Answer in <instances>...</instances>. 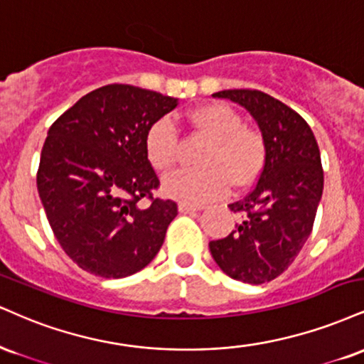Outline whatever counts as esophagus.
Here are the masks:
<instances>
[{
	"label": "esophagus",
	"instance_id": "1",
	"mask_svg": "<svg viewBox=\"0 0 364 364\" xmlns=\"http://www.w3.org/2000/svg\"><path fill=\"white\" fill-rule=\"evenodd\" d=\"M178 210L181 213H191V212H200L203 210V205H191V203H179Z\"/></svg>",
	"mask_w": 364,
	"mask_h": 364
}]
</instances>
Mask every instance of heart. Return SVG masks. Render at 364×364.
<instances>
[{
  "label": "heart",
  "mask_w": 364,
  "mask_h": 364,
  "mask_svg": "<svg viewBox=\"0 0 364 364\" xmlns=\"http://www.w3.org/2000/svg\"><path fill=\"white\" fill-rule=\"evenodd\" d=\"M191 122L212 139L201 156V169H178L163 181V191L185 203H203L224 196L230 188L246 186L264 163V139L244 125L242 117L225 103H210L191 112ZM179 140L169 118H159L146 134V154L157 171H168L178 159Z\"/></svg>",
  "instance_id": "heart-1"
}]
</instances>
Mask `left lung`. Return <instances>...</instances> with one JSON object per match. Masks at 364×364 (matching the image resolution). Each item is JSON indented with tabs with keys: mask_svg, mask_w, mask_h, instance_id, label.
<instances>
[{
	"mask_svg": "<svg viewBox=\"0 0 364 364\" xmlns=\"http://www.w3.org/2000/svg\"><path fill=\"white\" fill-rule=\"evenodd\" d=\"M251 113L264 139V166L252 191L229 205L242 220L208 244L227 277L261 284L283 273L307 242L323 190L321 151L312 129L290 107L257 90L213 93Z\"/></svg>",
	"mask_w": 364,
	"mask_h": 364,
	"instance_id": "obj_1",
	"label": "left lung"
}]
</instances>
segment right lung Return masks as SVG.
Masks as SVG:
<instances>
[{
    "mask_svg": "<svg viewBox=\"0 0 364 364\" xmlns=\"http://www.w3.org/2000/svg\"><path fill=\"white\" fill-rule=\"evenodd\" d=\"M178 107L130 85L82 96L47 132L37 190L60 247L87 273L125 278L156 257L178 215L174 201L152 198L159 178L146 154V134ZM142 198L151 200L140 208Z\"/></svg>",
    "mask_w": 364,
    "mask_h": 364,
    "instance_id": "obj_1",
    "label": "right lung"
}]
</instances>
